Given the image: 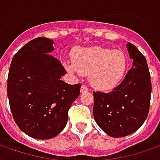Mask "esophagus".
Masks as SVG:
<instances>
[{
    "instance_id": "obj_1",
    "label": "esophagus",
    "mask_w": 160,
    "mask_h": 160,
    "mask_svg": "<svg viewBox=\"0 0 160 160\" xmlns=\"http://www.w3.org/2000/svg\"><path fill=\"white\" fill-rule=\"evenodd\" d=\"M89 91V89L88 87H86L85 85H82L80 88V93H84V92H88Z\"/></svg>"
}]
</instances>
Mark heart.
<instances>
[{"mask_svg":"<svg viewBox=\"0 0 160 160\" xmlns=\"http://www.w3.org/2000/svg\"><path fill=\"white\" fill-rule=\"evenodd\" d=\"M65 65L71 73L89 75V83L95 89L108 90L116 87L124 77L127 58L118 50L80 48L73 53V63Z\"/></svg>","mask_w":160,"mask_h":160,"instance_id":"1","label":"heart"}]
</instances>
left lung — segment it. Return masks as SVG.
<instances>
[{"label": "left lung", "mask_w": 160, "mask_h": 160, "mask_svg": "<svg viewBox=\"0 0 160 160\" xmlns=\"http://www.w3.org/2000/svg\"><path fill=\"white\" fill-rule=\"evenodd\" d=\"M127 49L133 62L122 82L108 93L93 92L94 119L113 138L134 133L149 111L151 81L147 60L132 43H128Z\"/></svg>", "instance_id": "left-lung-1"}]
</instances>
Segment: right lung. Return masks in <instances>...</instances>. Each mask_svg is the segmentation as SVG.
<instances>
[{
    "mask_svg": "<svg viewBox=\"0 0 160 160\" xmlns=\"http://www.w3.org/2000/svg\"><path fill=\"white\" fill-rule=\"evenodd\" d=\"M53 44L44 37L25 44L13 56L8 75L7 94L14 121L25 134L38 139L52 138L63 130L81 87L61 80L66 71L51 55Z\"/></svg>",
    "mask_w": 160,
    "mask_h": 160,
    "instance_id": "add662e5",
    "label": "right lung"
}]
</instances>
